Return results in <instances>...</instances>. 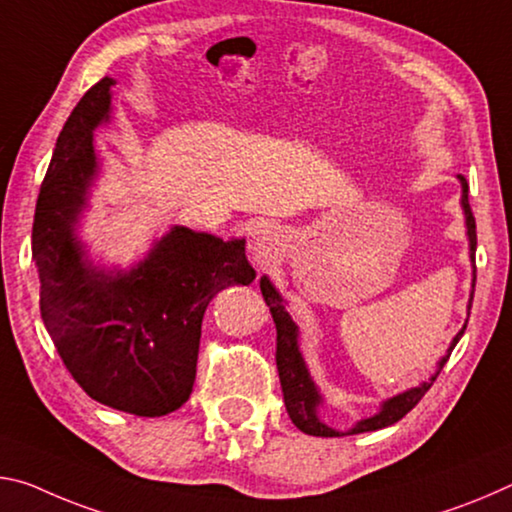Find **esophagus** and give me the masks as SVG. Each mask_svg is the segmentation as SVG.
Segmentation results:
<instances>
[{"label": "esophagus", "instance_id": "obj_1", "mask_svg": "<svg viewBox=\"0 0 512 512\" xmlns=\"http://www.w3.org/2000/svg\"><path fill=\"white\" fill-rule=\"evenodd\" d=\"M276 245H279V231H276L274 224L258 222L254 229L249 231V249L254 251L256 256H270Z\"/></svg>", "mask_w": 512, "mask_h": 512}]
</instances>
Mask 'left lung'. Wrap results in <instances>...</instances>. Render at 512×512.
<instances>
[{
    "instance_id": "obj_1",
    "label": "left lung",
    "mask_w": 512,
    "mask_h": 512,
    "mask_svg": "<svg viewBox=\"0 0 512 512\" xmlns=\"http://www.w3.org/2000/svg\"><path fill=\"white\" fill-rule=\"evenodd\" d=\"M460 186H463V197H460V206L465 211V226H467V238H469V258L474 261L476 254V222L472 215V208H469V186L463 174H458ZM474 281H476V267H474ZM474 281H472V297L474 299ZM261 292L265 297V304L270 306V313L274 317L276 324V370H279V381H281V390H283V401H286V410L290 415L292 424L297 426L299 431H304L308 435H317V438H340V435H354V433H367V431H379L385 429V426L399 422L408 410H413L417 406L429 388L433 385V381L438 379V374L442 367L454 351L456 342L463 338L465 326L456 333V338L451 340V345L447 349V356H442V360L438 363V370L431 376L429 381H424L417 385V388H410L401 395L392 397L388 401H383L381 410L372 417H365V420L356 422L354 429L349 431H335L331 426H326L320 415H317V408L322 404V395L317 390L315 381L311 379V372L304 363V356L299 351V329L297 324L292 322L290 313L286 311V304H283V297L276 292V288L270 283L267 276L261 279ZM472 299H469V308H472Z\"/></svg>"
}]
</instances>
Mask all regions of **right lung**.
<instances>
[{
  "label": "right lung",
  "mask_w": 512,
  "mask_h": 512,
  "mask_svg": "<svg viewBox=\"0 0 512 512\" xmlns=\"http://www.w3.org/2000/svg\"><path fill=\"white\" fill-rule=\"evenodd\" d=\"M111 77L67 117L33 215L40 315L67 372L99 404L161 417L186 404L197 374L201 320L217 292L256 279L245 240L172 226L131 270L88 258L77 224L99 163L92 133L108 122Z\"/></svg>",
  "instance_id": "1"
}]
</instances>
